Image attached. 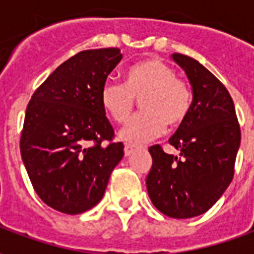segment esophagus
Instances as JSON below:
<instances>
[{"instance_id": "obj_1", "label": "esophagus", "mask_w": 254, "mask_h": 254, "mask_svg": "<svg viewBox=\"0 0 254 254\" xmlns=\"http://www.w3.org/2000/svg\"><path fill=\"white\" fill-rule=\"evenodd\" d=\"M136 147H134V145H130V144H127V145H125V148H124V152H125V156H130V155L133 154V152H134V151H136Z\"/></svg>"}]
</instances>
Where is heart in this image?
<instances>
[{"label": "heart", "mask_w": 254, "mask_h": 254, "mask_svg": "<svg viewBox=\"0 0 254 254\" xmlns=\"http://www.w3.org/2000/svg\"><path fill=\"white\" fill-rule=\"evenodd\" d=\"M136 100L143 111L120 133L133 145L159 136L166 127L170 130L181 127L190 116L193 95L189 84L177 77L174 67L151 58L129 67L125 84L107 80L100 89L102 107L120 125L129 121Z\"/></svg>", "instance_id": "obj_1"}]
</instances>
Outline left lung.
Here are the masks:
<instances>
[{
	"instance_id": "obj_1",
	"label": "left lung",
	"mask_w": 254,
	"mask_h": 254,
	"mask_svg": "<svg viewBox=\"0 0 254 254\" xmlns=\"http://www.w3.org/2000/svg\"><path fill=\"white\" fill-rule=\"evenodd\" d=\"M193 88L190 116L169 140L181 156L149 147L152 167L147 177L149 198L160 212L188 219L207 212L234 177L241 129L223 84L196 60L173 54Z\"/></svg>"
}]
</instances>
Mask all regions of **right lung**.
Returning <instances> with one entry per match:
<instances>
[{
	"mask_svg": "<svg viewBox=\"0 0 254 254\" xmlns=\"http://www.w3.org/2000/svg\"><path fill=\"white\" fill-rule=\"evenodd\" d=\"M121 58L116 47L77 53L31 96L20 152L36 194L56 211L76 215L95 207L124 156L100 103Z\"/></svg>",
	"mask_w": 254,
	"mask_h": 254,
	"instance_id": "obj_1",
	"label": "right lung"
}]
</instances>
